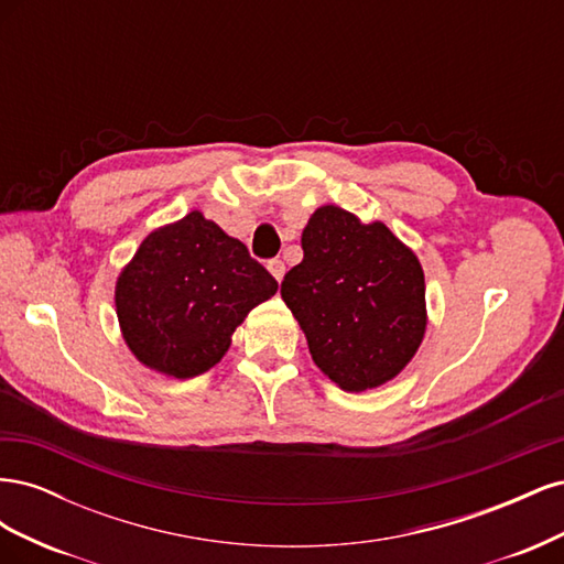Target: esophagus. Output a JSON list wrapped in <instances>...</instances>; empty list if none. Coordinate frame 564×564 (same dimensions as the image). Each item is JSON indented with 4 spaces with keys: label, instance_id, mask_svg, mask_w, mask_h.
<instances>
[{
    "label": "esophagus",
    "instance_id": "34e87169",
    "mask_svg": "<svg viewBox=\"0 0 564 564\" xmlns=\"http://www.w3.org/2000/svg\"><path fill=\"white\" fill-rule=\"evenodd\" d=\"M268 270H270L272 278H275L278 282H282V278H284V263H282L280 259H272V261L268 263Z\"/></svg>",
    "mask_w": 564,
    "mask_h": 564
}]
</instances>
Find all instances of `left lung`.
Returning a JSON list of instances; mask_svg holds the SVG:
<instances>
[{
  "label": "left lung",
  "mask_w": 564,
  "mask_h": 564,
  "mask_svg": "<svg viewBox=\"0 0 564 564\" xmlns=\"http://www.w3.org/2000/svg\"><path fill=\"white\" fill-rule=\"evenodd\" d=\"M303 261L284 275L282 299L313 362L340 390L392 381L416 355L429 313L416 253L381 220L324 204L301 235Z\"/></svg>",
  "instance_id": "left-lung-1"
}]
</instances>
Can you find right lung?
Wrapping results in <instances>:
<instances>
[{
  "mask_svg": "<svg viewBox=\"0 0 564 564\" xmlns=\"http://www.w3.org/2000/svg\"><path fill=\"white\" fill-rule=\"evenodd\" d=\"M278 282L202 212L152 230L115 284L119 329L135 360L178 381L220 362L235 329Z\"/></svg>",
  "mask_w": 564,
  "mask_h": 564,
  "instance_id": "add662e5",
  "label": "right lung"
}]
</instances>
